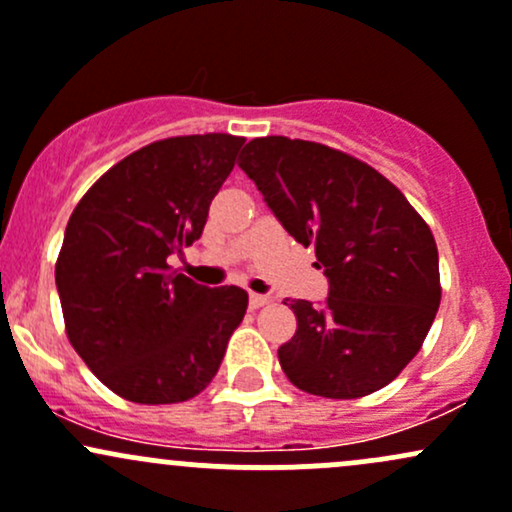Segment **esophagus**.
<instances>
[{
	"instance_id": "obj_1",
	"label": "esophagus",
	"mask_w": 512,
	"mask_h": 512,
	"mask_svg": "<svg viewBox=\"0 0 512 512\" xmlns=\"http://www.w3.org/2000/svg\"><path fill=\"white\" fill-rule=\"evenodd\" d=\"M268 302H271V297H266V295H256V292H251V295H249V304H251V309L266 307Z\"/></svg>"
}]
</instances>
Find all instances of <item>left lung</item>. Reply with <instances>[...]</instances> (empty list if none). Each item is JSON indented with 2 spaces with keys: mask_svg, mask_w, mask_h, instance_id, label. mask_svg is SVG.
Here are the masks:
<instances>
[{
  "mask_svg": "<svg viewBox=\"0 0 512 512\" xmlns=\"http://www.w3.org/2000/svg\"><path fill=\"white\" fill-rule=\"evenodd\" d=\"M239 166L287 234L314 246L329 278L324 304H290L297 331L278 348L287 380L326 399L387 387L421 350L440 307L426 220L380 171L319 142L256 137Z\"/></svg>",
  "mask_w": 512,
  "mask_h": 512,
  "instance_id": "1",
  "label": "left lung"
}]
</instances>
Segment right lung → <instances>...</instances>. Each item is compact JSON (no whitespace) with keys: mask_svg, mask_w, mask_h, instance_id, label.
Segmentation results:
<instances>
[{"mask_svg":"<svg viewBox=\"0 0 512 512\" xmlns=\"http://www.w3.org/2000/svg\"><path fill=\"white\" fill-rule=\"evenodd\" d=\"M241 145L227 132L152 142L111 166L67 222L55 263L67 338L123 399H193L244 319L241 287L198 285L166 263L200 239Z\"/></svg>","mask_w":512,"mask_h":512,"instance_id":"add662e5","label":"right lung"}]
</instances>
